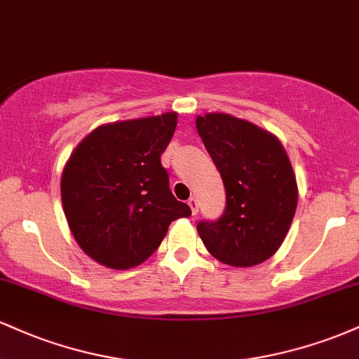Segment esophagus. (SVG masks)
I'll use <instances>...</instances> for the list:
<instances>
[{"instance_id": "obj_1", "label": "esophagus", "mask_w": 359, "mask_h": 359, "mask_svg": "<svg viewBox=\"0 0 359 359\" xmlns=\"http://www.w3.org/2000/svg\"><path fill=\"white\" fill-rule=\"evenodd\" d=\"M187 204H189V208H191L192 214H197V211H199V203H197L196 197H191V199L187 201Z\"/></svg>"}]
</instances>
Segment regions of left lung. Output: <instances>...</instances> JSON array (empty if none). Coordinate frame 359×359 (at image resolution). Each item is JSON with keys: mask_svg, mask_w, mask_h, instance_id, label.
Here are the masks:
<instances>
[{"mask_svg": "<svg viewBox=\"0 0 359 359\" xmlns=\"http://www.w3.org/2000/svg\"><path fill=\"white\" fill-rule=\"evenodd\" d=\"M196 126L226 189L222 216L201 221L197 233L226 265H258L280 248L297 209L287 151L270 131L231 114L208 113Z\"/></svg>", "mask_w": 359, "mask_h": 359, "instance_id": "left-lung-1", "label": "left lung"}]
</instances>
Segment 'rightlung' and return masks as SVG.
Returning a JSON list of instances; mask_svg holds the SVG:
<instances>
[{"label": "right lung", "mask_w": 359, "mask_h": 359, "mask_svg": "<svg viewBox=\"0 0 359 359\" xmlns=\"http://www.w3.org/2000/svg\"><path fill=\"white\" fill-rule=\"evenodd\" d=\"M177 113L101 125L65 163L60 196L69 228L88 257L114 270L137 266L158 248L172 221L191 216L160 162Z\"/></svg>", "instance_id": "obj_1"}]
</instances>
